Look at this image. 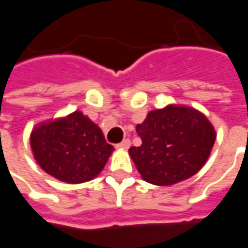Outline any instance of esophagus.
<instances>
[{
	"label": "esophagus",
	"instance_id": "obj_1",
	"mask_svg": "<svg viewBox=\"0 0 248 248\" xmlns=\"http://www.w3.org/2000/svg\"><path fill=\"white\" fill-rule=\"evenodd\" d=\"M130 145H131V143H130V140H124L121 143H118V145L115 146V147H117V149H124V150H126V149H129Z\"/></svg>",
	"mask_w": 248,
	"mask_h": 248
}]
</instances>
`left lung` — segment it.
<instances>
[{
    "label": "left lung",
    "mask_w": 248,
    "mask_h": 248,
    "mask_svg": "<svg viewBox=\"0 0 248 248\" xmlns=\"http://www.w3.org/2000/svg\"><path fill=\"white\" fill-rule=\"evenodd\" d=\"M137 133L142 145L130 147L129 154L140 177L158 186H171L197 174L217 138L204 114L179 105L150 111Z\"/></svg>",
    "instance_id": "obj_1"
}]
</instances>
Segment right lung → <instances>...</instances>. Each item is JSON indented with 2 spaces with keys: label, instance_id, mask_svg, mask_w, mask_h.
Returning <instances> with one entry per match:
<instances>
[{
  "label": "right lung",
  "instance_id": "add662e5",
  "mask_svg": "<svg viewBox=\"0 0 248 248\" xmlns=\"http://www.w3.org/2000/svg\"><path fill=\"white\" fill-rule=\"evenodd\" d=\"M30 146L44 171L73 185L97 177L114 151L102 130L81 111L37 124Z\"/></svg>",
  "mask_w": 248,
  "mask_h": 248
}]
</instances>
